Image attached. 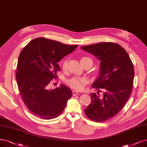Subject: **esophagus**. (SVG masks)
Returning <instances> with one entry per match:
<instances>
[{
	"label": "esophagus",
	"instance_id": "34e87169",
	"mask_svg": "<svg viewBox=\"0 0 147 147\" xmlns=\"http://www.w3.org/2000/svg\"><path fill=\"white\" fill-rule=\"evenodd\" d=\"M78 94V93L77 92H76V91H73V92H72V95H73V96L77 95Z\"/></svg>",
	"mask_w": 147,
	"mask_h": 147
}]
</instances>
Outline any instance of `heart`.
I'll return each mask as SVG.
<instances>
[{
  "mask_svg": "<svg viewBox=\"0 0 147 147\" xmlns=\"http://www.w3.org/2000/svg\"><path fill=\"white\" fill-rule=\"evenodd\" d=\"M68 61H69L68 59H66V60H64L62 63L61 66H62V69L64 70H66L67 68ZM89 62L92 63V61L90 58L87 57H83L81 58V63L83 66L86 64H87ZM66 83L68 84V86H70L71 88H72V89L80 91L84 89V87L88 83V80L86 78H84V77H74L67 80Z\"/></svg>",
  "mask_w": 147,
  "mask_h": 147,
  "instance_id": "obj_1",
  "label": "heart"
}]
</instances>
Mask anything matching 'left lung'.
<instances>
[{
    "label": "left lung",
    "instance_id": "obj_1",
    "mask_svg": "<svg viewBox=\"0 0 147 147\" xmlns=\"http://www.w3.org/2000/svg\"><path fill=\"white\" fill-rule=\"evenodd\" d=\"M100 61L99 75L92 87L98 90L91 94V103L84 112L96 122L107 121L118 114L124 106L132 91L134 75L132 61L121 46L102 42L81 47ZM103 96L98 95L100 90Z\"/></svg>",
    "mask_w": 147,
    "mask_h": 147
}]
</instances>
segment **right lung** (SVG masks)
Returning a JSON list of instances; mask_svg holds the SVG:
<instances>
[{
    "label": "right lung",
    "mask_w": 147,
    "mask_h": 147,
    "mask_svg": "<svg viewBox=\"0 0 147 147\" xmlns=\"http://www.w3.org/2000/svg\"><path fill=\"white\" fill-rule=\"evenodd\" d=\"M77 46L41 37L31 40L21 51L16 72L19 90L26 106L39 118H57L72 97V90L65 85L49 89V84L60 70L58 62Z\"/></svg>",
    "instance_id": "obj_1"
}]
</instances>
